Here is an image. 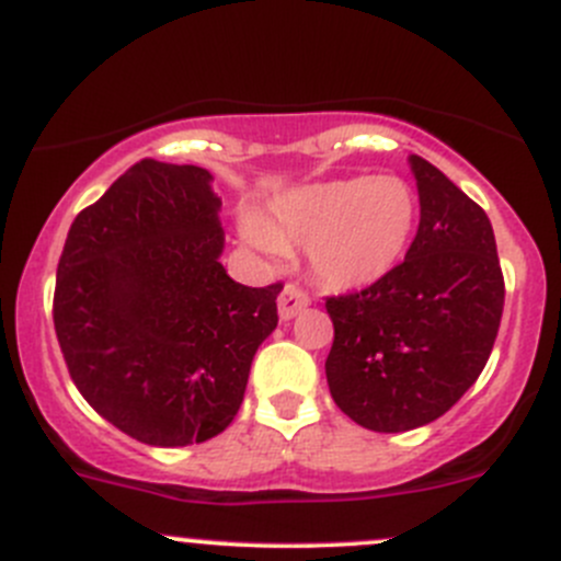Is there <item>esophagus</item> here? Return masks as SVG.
<instances>
[{
	"mask_svg": "<svg viewBox=\"0 0 561 561\" xmlns=\"http://www.w3.org/2000/svg\"><path fill=\"white\" fill-rule=\"evenodd\" d=\"M276 307H279L282 320H293V317L301 312L304 307H309V296L298 285H285Z\"/></svg>",
	"mask_w": 561,
	"mask_h": 561,
	"instance_id": "esophagus-1",
	"label": "esophagus"
}]
</instances>
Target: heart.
<instances>
[{
	"mask_svg": "<svg viewBox=\"0 0 561 561\" xmlns=\"http://www.w3.org/2000/svg\"><path fill=\"white\" fill-rule=\"evenodd\" d=\"M417 195L399 175L314 181L276 197L268 217L241 219V241L265 260L304 247L309 274L331 293L382 282L412 244Z\"/></svg>",
	"mask_w": 561,
	"mask_h": 561,
	"instance_id": "obj_1",
	"label": "heart"
}]
</instances>
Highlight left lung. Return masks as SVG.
<instances>
[{"label":"left lung","instance_id":"1","mask_svg":"<svg viewBox=\"0 0 561 561\" xmlns=\"http://www.w3.org/2000/svg\"><path fill=\"white\" fill-rule=\"evenodd\" d=\"M421 225L404 263L360 293L328 298L333 401L358 426L399 434L450 410L483 371L505 279L494 230L474 201L410 154Z\"/></svg>","mask_w":561,"mask_h":561}]
</instances>
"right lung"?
Wrapping results in <instances>:
<instances>
[{
  "mask_svg": "<svg viewBox=\"0 0 561 561\" xmlns=\"http://www.w3.org/2000/svg\"><path fill=\"white\" fill-rule=\"evenodd\" d=\"M211 173L140 160L70 225L54 328L72 382L118 432L157 448L233 423L282 285L247 287L219 263Z\"/></svg>",
  "mask_w": 561,
  "mask_h": 561,
  "instance_id": "right-lung-1",
  "label": "right lung"
}]
</instances>
